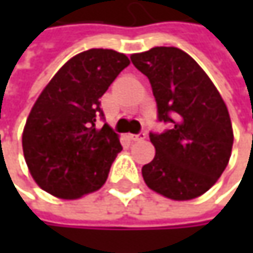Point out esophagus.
<instances>
[{"mask_svg": "<svg viewBox=\"0 0 253 253\" xmlns=\"http://www.w3.org/2000/svg\"><path fill=\"white\" fill-rule=\"evenodd\" d=\"M146 137V133H139V134H130L128 139L133 140V142H139V140H143Z\"/></svg>", "mask_w": 253, "mask_h": 253, "instance_id": "obj_1", "label": "esophagus"}]
</instances>
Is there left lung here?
Instances as JSON below:
<instances>
[{"label": "left lung", "mask_w": 253, "mask_h": 253, "mask_svg": "<svg viewBox=\"0 0 253 253\" xmlns=\"http://www.w3.org/2000/svg\"><path fill=\"white\" fill-rule=\"evenodd\" d=\"M130 60L151 82L158 120L171 123L164 133L149 134L155 157L142 167L146 186L173 201L204 195L231 155L234 137L224 99L202 67L178 48L155 46Z\"/></svg>", "instance_id": "obj_1"}]
</instances>
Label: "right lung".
<instances>
[{"label": "right lung", "mask_w": 253, "mask_h": 253, "mask_svg": "<svg viewBox=\"0 0 253 253\" xmlns=\"http://www.w3.org/2000/svg\"><path fill=\"white\" fill-rule=\"evenodd\" d=\"M130 64L114 49L92 48L72 57L43 87L26 120L22 145L36 184L60 199L99 190L123 149L107 123L99 98Z\"/></svg>", "instance_id": "obj_1"}]
</instances>
